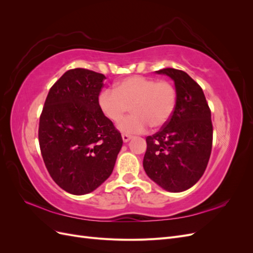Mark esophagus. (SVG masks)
I'll list each match as a JSON object with an SVG mask.
<instances>
[{"label":"esophagus","mask_w":253,"mask_h":253,"mask_svg":"<svg viewBox=\"0 0 253 253\" xmlns=\"http://www.w3.org/2000/svg\"><path fill=\"white\" fill-rule=\"evenodd\" d=\"M131 138H132L131 135H128V134H122V140H124V142H127Z\"/></svg>","instance_id":"1"}]
</instances>
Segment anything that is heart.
<instances>
[{
    "mask_svg": "<svg viewBox=\"0 0 253 253\" xmlns=\"http://www.w3.org/2000/svg\"><path fill=\"white\" fill-rule=\"evenodd\" d=\"M177 103V93L167 80L132 76L118 81L114 89L102 90L98 105L104 116L118 122L131 105L132 115L121 120L118 128L126 134L142 133L149 126L157 128L170 120Z\"/></svg>",
    "mask_w": 253,
    "mask_h": 253,
    "instance_id": "b5f03b06",
    "label": "heart"
}]
</instances>
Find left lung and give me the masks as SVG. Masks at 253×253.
I'll list each match as a JSON object with an SVG mask.
<instances>
[{"instance_id":"8db88e82","label":"left lung","mask_w":253,"mask_h":253,"mask_svg":"<svg viewBox=\"0 0 253 253\" xmlns=\"http://www.w3.org/2000/svg\"><path fill=\"white\" fill-rule=\"evenodd\" d=\"M157 74L174 81L177 103L160 131L148 136L143 169L170 192H182L200 180L208 165L213 139L211 111L202 87L183 71L164 68Z\"/></svg>"}]
</instances>
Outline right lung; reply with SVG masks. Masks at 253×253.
Returning a JSON list of instances; mask_svg holds the SVG:
<instances>
[{"mask_svg": "<svg viewBox=\"0 0 253 253\" xmlns=\"http://www.w3.org/2000/svg\"><path fill=\"white\" fill-rule=\"evenodd\" d=\"M105 76L67 71L50 87L40 116L39 143L57 185L74 195L93 192L110 177L121 134L98 105Z\"/></svg>", "mask_w": 253, "mask_h": 253, "instance_id": "obj_1", "label": "right lung"}]
</instances>
